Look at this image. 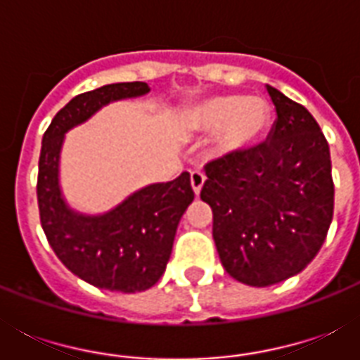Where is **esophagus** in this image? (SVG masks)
<instances>
[{
	"label": "esophagus",
	"mask_w": 360,
	"mask_h": 360,
	"mask_svg": "<svg viewBox=\"0 0 360 360\" xmlns=\"http://www.w3.org/2000/svg\"><path fill=\"white\" fill-rule=\"evenodd\" d=\"M203 183H205V175L200 172V169H192L191 172V185H192V191H194V194H200V191H202Z\"/></svg>",
	"instance_id": "1"
}]
</instances>
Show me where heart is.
Instances as JSON below:
<instances>
[{
	"mask_svg": "<svg viewBox=\"0 0 360 360\" xmlns=\"http://www.w3.org/2000/svg\"><path fill=\"white\" fill-rule=\"evenodd\" d=\"M271 115L273 108L265 98L220 95L186 110L185 127L196 134L214 132V153L230 157L250 149L262 140Z\"/></svg>",
	"mask_w": 360,
	"mask_h": 360,
	"instance_id": "b5f03b06",
	"label": "heart"
}]
</instances>
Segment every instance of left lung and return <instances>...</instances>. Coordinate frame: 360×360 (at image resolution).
Masks as SVG:
<instances>
[{
	"label": "left lung",
	"instance_id": "obj_1",
	"mask_svg": "<svg viewBox=\"0 0 360 360\" xmlns=\"http://www.w3.org/2000/svg\"><path fill=\"white\" fill-rule=\"evenodd\" d=\"M276 121L267 140L205 164L202 198L226 273L254 288L312 262L335 209L329 143L304 106L267 86Z\"/></svg>",
	"mask_w": 360,
	"mask_h": 360
}]
</instances>
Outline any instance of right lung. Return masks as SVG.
<instances>
[{
	"mask_svg": "<svg viewBox=\"0 0 360 360\" xmlns=\"http://www.w3.org/2000/svg\"><path fill=\"white\" fill-rule=\"evenodd\" d=\"M149 93L146 82H121L76 95L42 136L37 200L42 230L63 265L101 290L136 293L158 282L172 254L175 231L194 200L191 175L132 192L103 214H82L65 202L59 157L65 134L115 101Z\"/></svg>",
	"mask_w": 360,
	"mask_h": 360,
	"instance_id": "obj_1",
	"label": "right lung"
}]
</instances>
